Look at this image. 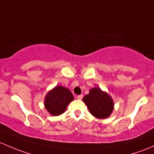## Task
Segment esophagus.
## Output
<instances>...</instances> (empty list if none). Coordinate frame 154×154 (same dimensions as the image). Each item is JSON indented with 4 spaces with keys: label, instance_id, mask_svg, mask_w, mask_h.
I'll use <instances>...</instances> for the list:
<instances>
[{
    "label": "esophagus",
    "instance_id": "1",
    "mask_svg": "<svg viewBox=\"0 0 154 154\" xmlns=\"http://www.w3.org/2000/svg\"><path fill=\"white\" fill-rule=\"evenodd\" d=\"M82 97H83V95L82 94H80L77 96V99H78V100H82Z\"/></svg>",
    "mask_w": 154,
    "mask_h": 154
}]
</instances>
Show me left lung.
<instances>
[{
	"mask_svg": "<svg viewBox=\"0 0 154 154\" xmlns=\"http://www.w3.org/2000/svg\"><path fill=\"white\" fill-rule=\"evenodd\" d=\"M82 101L86 104L91 114L99 119L107 118L113 111L112 99L100 88L91 89L89 94L84 97Z\"/></svg>",
	"mask_w": 154,
	"mask_h": 154,
	"instance_id": "obj_1",
	"label": "left lung"
}]
</instances>
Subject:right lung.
<instances>
[{"label":"right lung","mask_w":154,"mask_h":154,"mask_svg":"<svg viewBox=\"0 0 154 154\" xmlns=\"http://www.w3.org/2000/svg\"><path fill=\"white\" fill-rule=\"evenodd\" d=\"M74 100L72 92L63 86H56L45 99V107L51 115L58 116L64 112L69 103Z\"/></svg>","instance_id":"1"}]
</instances>
